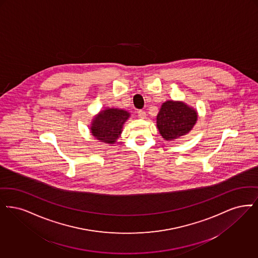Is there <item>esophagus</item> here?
<instances>
[{
    "label": "esophagus",
    "instance_id": "esophagus-1",
    "mask_svg": "<svg viewBox=\"0 0 258 258\" xmlns=\"http://www.w3.org/2000/svg\"><path fill=\"white\" fill-rule=\"evenodd\" d=\"M138 115H139V117H140V118L145 119L146 117V112H145V111H143V110H140V111L138 112Z\"/></svg>",
    "mask_w": 258,
    "mask_h": 258
}]
</instances>
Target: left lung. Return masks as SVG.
Listing matches in <instances>:
<instances>
[{
	"mask_svg": "<svg viewBox=\"0 0 258 258\" xmlns=\"http://www.w3.org/2000/svg\"><path fill=\"white\" fill-rule=\"evenodd\" d=\"M198 119L197 112L182 102L167 101L157 115L160 134L171 141L189 133Z\"/></svg>",
	"mask_w": 258,
	"mask_h": 258,
	"instance_id": "left-lung-1",
	"label": "left lung"
}]
</instances>
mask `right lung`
<instances>
[{"label":"right lung","mask_w":258,"mask_h":258,"mask_svg":"<svg viewBox=\"0 0 258 258\" xmlns=\"http://www.w3.org/2000/svg\"><path fill=\"white\" fill-rule=\"evenodd\" d=\"M128 112L118 109H107L97 114L91 126V134L106 144H114L122 131L124 122L129 117Z\"/></svg>","instance_id":"add662e5"}]
</instances>
